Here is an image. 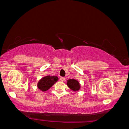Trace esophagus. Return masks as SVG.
I'll list each match as a JSON object with an SVG mask.
<instances>
[{"instance_id": "obj_1", "label": "esophagus", "mask_w": 129, "mask_h": 129, "mask_svg": "<svg viewBox=\"0 0 129 129\" xmlns=\"http://www.w3.org/2000/svg\"><path fill=\"white\" fill-rule=\"evenodd\" d=\"M65 80V77H61V78H60V80H61V81L64 82Z\"/></svg>"}]
</instances>
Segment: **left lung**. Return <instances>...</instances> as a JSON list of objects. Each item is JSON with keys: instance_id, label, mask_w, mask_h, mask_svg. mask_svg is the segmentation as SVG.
I'll return each mask as SVG.
<instances>
[{"instance_id": "left-lung-1", "label": "left lung", "mask_w": 129, "mask_h": 129, "mask_svg": "<svg viewBox=\"0 0 129 129\" xmlns=\"http://www.w3.org/2000/svg\"><path fill=\"white\" fill-rule=\"evenodd\" d=\"M67 85L71 89L74 91L78 90L80 89V84L77 80L75 79H70L68 80L67 82Z\"/></svg>"}]
</instances>
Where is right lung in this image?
Wrapping results in <instances>:
<instances>
[{
  "label": "right lung",
  "mask_w": 129,
  "mask_h": 129,
  "mask_svg": "<svg viewBox=\"0 0 129 129\" xmlns=\"http://www.w3.org/2000/svg\"><path fill=\"white\" fill-rule=\"evenodd\" d=\"M58 79V78L57 76H45L39 82L38 87L42 91H46L49 89Z\"/></svg>",
  "instance_id": "right-lung-1"
}]
</instances>
